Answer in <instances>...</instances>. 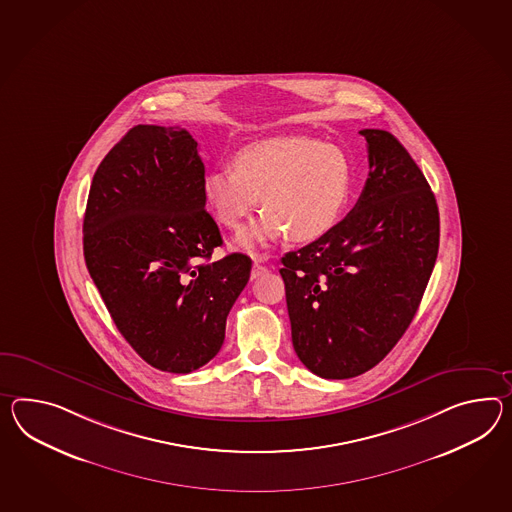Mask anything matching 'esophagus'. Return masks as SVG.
Listing matches in <instances>:
<instances>
[{"instance_id":"1","label":"esophagus","mask_w":512,"mask_h":512,"mask_svg":"<svg viewBox=\"0 0 512 512\" xmlns=\"http://www.w3.org/2000/svg\"><path fill=\"white\" fill-rule=\"evenodd\" d=\"M266 272H268V268L262 262L255 261L253 262V268H251V279H257V277H261Z\"/></svg>"}]
</instances>
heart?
<instances>
[{"instance_id":"1","label":"heart","mask_w":512,"mask_h":512,"mask_svg":"<svg viewBox=\"0 0 512 512\" xmlns=\"http://www.w3.org/2000/svg\"><path fill=\"white\" fill-rule=\"evenodd\" d=\"M351 166L344 151L309 137L255 140L235 153V164L214 166L203 177V198L216 222L238 231L257 211L261 222L238 237L253 250L285 237L311 242L335 229L348 207Z\"/></svg>"}]
</instances>
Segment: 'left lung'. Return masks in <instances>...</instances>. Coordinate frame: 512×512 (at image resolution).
I'll return each mask as SVG.
<instances>
[{
  "instance_id": "1",
  "label": "left lung",
  "mask_w": 512,
  "mask_h": 512,
  "mask_svg": "<svg viewBox=\"0 0 512 512\" xmlns=\"http://www.w3.org/2000/svg\"><path fill=\"white\" fill-rule=\"evenodd\" d=\"M370 172L361 198L325 237L281 259L292 344L324 379L383 361L411 325L435 268V194L409 151L383 129H362Z\"/></svg>"
}]
</instances>
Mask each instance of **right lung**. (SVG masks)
Returning <instances> with one entry per match:
<instances>
[{
	"mask_svg": "<svg viewBox=\"0 0 512 512\" xmlns=\"http://www.w3.org/2000/svg\"><path fill=\"white\" fill-rule=\"evenodd\" d=\"M205 166L187 129L135 125L101 161L88 192V274L131 348L157 370L211 361L250 281L251 259L211 261L222 235L203 198Z\"/></svg>",
	"mask_w": 512,
	"mask_h": 512,
	"instance_id": "obj_1",
	"label": "right lung"
}]
</instances>
